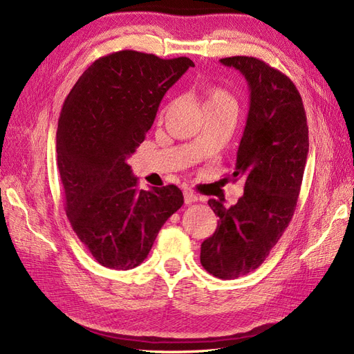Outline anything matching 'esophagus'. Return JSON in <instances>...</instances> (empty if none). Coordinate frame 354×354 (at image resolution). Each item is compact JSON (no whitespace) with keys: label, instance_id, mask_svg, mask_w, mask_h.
Here are the masks:
<instances>
[{"label":"esophagus","instance_id":"esophagus-1","mask_svg":"<svg viewBox=\"0 0 354 354\" xmlns=\"http://www.w3.org/2000/svg\"><path fill=\"white\" fill-rule=\"evenodd\" d=\"M184 200H185V205H191V203H196V201H198V197L193 193V191L185 189L184 191Z\"/></svg>","mask_w":354,"mask_h":354}]
</instances>
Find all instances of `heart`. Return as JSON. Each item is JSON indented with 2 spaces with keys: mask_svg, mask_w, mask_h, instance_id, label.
<instances>
[{
  "mask_svg": "<svg viewBox=\"0 0 354 354\" xmlns=\"http://www.w3.org/2000/svg\"><path fill=\"white\" fill-rule=\"evenodd\" d=\"M205 93H206V97H207L206 99V106L207 105H219V104H233L234 105V100H233V97H231V95L221 87L206 86Z\"/></svg>",
  "mask_w": 354,
  "mask_h": 354,
  "instance_id": "heart-1",
  "label": "heart"
}]
</instances>
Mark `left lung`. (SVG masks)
Returning a JSON list of instances; mask_svg holds the SVG:
<instances>
[{"instance_id":"8db88e82","label":"left lung","mask_w":354,"mask_h":354,"mask_svg":"<svg viewBox=\"0 0 354 354\" xmlns=\"http://www.w3.org/2000/svg\"><path fill=\"white\" fill-rule=\"evenodd\" d=\"M221 64L240 71L250 92L233 174L245 180V193L230 209L207 201L219 221L201 243L200 262L212 276L231 280L258 268L289 225L306 169L308 126L299 92L280 71L249 56Z\"/></svg>"}]
</instances>
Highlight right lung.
<instances>
[{"instance_id":"right-lung-1","label":"right lung","mask_w":354,"mask_h":354,"mask_svg":"<svg viewBox=\"0 0 354 354\" xmlns=\"http://www.w3.org/2000/svg\"><path fill=\"white\" fill-rule=\"evenodd\" d=\"M194 66L123 50L90 65L60 111L56 153L65 210L100 266L142 262L165 222L184 205L176 185L138 188L127 158L144 142L167 90Z\"/></svg>"}]
</instances>
